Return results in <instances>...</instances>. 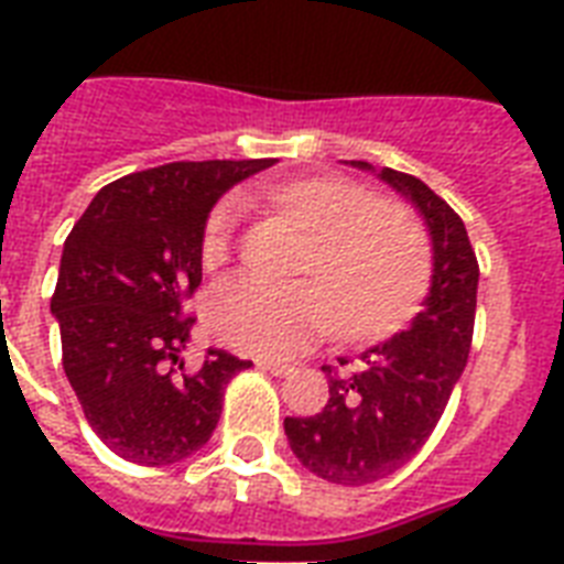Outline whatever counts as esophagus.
<instances>
[{
    "label": "esophagus",
    "mask_w": 564,
    "mask_h": 564,
    "mask_svg": "<svg viewBox=\"0 0 564 564\" xmlns=\"http://www.w3.org/2000/svg\"><path fill=\"white\" fill-rule=\"evenodd\" d=\"M257 366H260V369H263V371H269V375H274V377H286V375H292V366H290V362H278V360H257Z\"/></svg>",
    "instance_id": "34e87169"
}]
</instances>
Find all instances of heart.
<instances>
[{"instance_id":"heart-1","label":"heart","mask_w":564,"mask_h":564,"mask_svg":"<svg viewBox=\"0 0 564 564\" xmlns=\"http://www.w3.org/2000/svg\"><path fill=\"white\" fill-rule=\"evenodd\" d=\"M257 198L304 230L292 263L304 278L283 286L251 278L219 283L207 301V325L221 345L254 357H290L325 325L339 343L375 345L419 316L433 257L406 207L339 175L274 181ZM230 251L234 207L219 204L204 221L202 265L219 269Z\"/></svg>"}]
</instances>
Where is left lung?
Instances as JSON below:
<instances>
[{
  "mask_svg": "<svg viewBox=\"0 0 564 564\" xmlns=\"http://www.w3.org/2000/svg\"><path fill=\"white\" fill-rule=\"evenodd\" d=\"M351 166L377 172L421 213L433 242V281L412 325L360 354L362 369L339 375L322 366L330 377L325 410L283 419V430L307 471L366 486L410 463L442 419L471 351L480 265L463 219L424 181L366 161Z\"/></svg>",
  "mask_w": 564,
  "mask_h": 564,
  "instance_id": "obj_1",
  "label": "left lung"
}]
</instances>
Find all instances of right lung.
<instances>
[{"label": "right lung", "instance_id": "1", "mask_svg": "<svg viewBox=\"0 0 564 564\" xmlns=\"http://www.w3.org/2000/svg\"><path fill=\"white\" fill-rule=\"evenodd\" d=\"M272 161H178L113 181L64 242L52 316L64 371L96 436L128 463L172 465L207 445L225 386L251 360L207 348L187 375L204 221Z\"/></svg>", "mask_w": 564, "mask_h": 564}]
</instances>
